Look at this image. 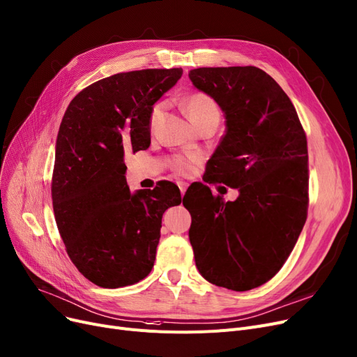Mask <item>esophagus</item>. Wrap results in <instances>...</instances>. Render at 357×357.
<instances>
[{"mask_svg":"<svg viewBox=\"0 0 357 357\" xmlns=\"http://www.w3.org/2000/svg\"><path fill=\"white\" fill-rule=\"evenodd\" d=\"M177 186H178V189H180V193L184 195V193H186V190H188L189 184H188L186 181H177Z\"/></svg>","mask_w":357,"mask_h":357,"instance_id":"esophagus-1","label":"esophagus"}]
</instances>
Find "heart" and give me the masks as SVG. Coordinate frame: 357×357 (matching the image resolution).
I'll list each match as a JSON object with an SVG mask.
<instances>
[{
  "label": "heart",
  "instance_id": "b5f03b06",
  "mask_svg": "<svg viewBox=\"0 0 357 357\" xmlns=\"http://www.w3.org/2000/svg\"><path fill=\"white\" fill-rule=\"evenodd\" d=\"M181 104L184 111H186L188 117L190 121L196 126L201 127L202 124L208 121H220L221 119V108L218 102L209 96L208 93L204 92H192L188 93L181 99ZM164 111V104L160 102L153 105L151 116H149V129L153 130L156 124H158V120L161 117V114ZM199 160V155L196 153H189V155H176L169 160V167L173 171L178 174H190L196 162Z\"/></svg>",
  "mask_w": 357,
  "mask_h": 357
}]
</instances>
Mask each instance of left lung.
I'll return each mask as SVG.
<instances>
[{"instance_id":"1","label":"left lung","mask_w":357,"mask_h":357,"mask_svg":"<svg viewBox=\"0 0 357 357\" xmlns=\"http://www.w3.org/2000/svg\"><path fill=\"white\" fill-rule=\"evenodd\" d=\"M189 77L225 114L206 183L240 192L225 202L199 183L184 195L196 266L218 287L252 290L286 264L306 222V133L290 98L258 67H201Z\"/></svg>"}]
</instances>
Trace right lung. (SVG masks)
<instances>
[{
	"label": "right lung",
	"instance_id": "right-lung-1",
	"mask_svg": "<svg viewBox=\"0 0 357 357\" xmlns=\"http://www.w3.org/2000/svg\"><path fill=\"white\" fill-rule=\"evenodd\" d=\"M181 75V68L112 75L80 91L63 117L51 186L55 222L71 262L99 287L149 275L162 213L181 204L174 183L132 195L124 177V152L149 148L152 105Z\"/></svg>",
	"mask_w": 357,
	"mask_h": 357
}]
</instances>
